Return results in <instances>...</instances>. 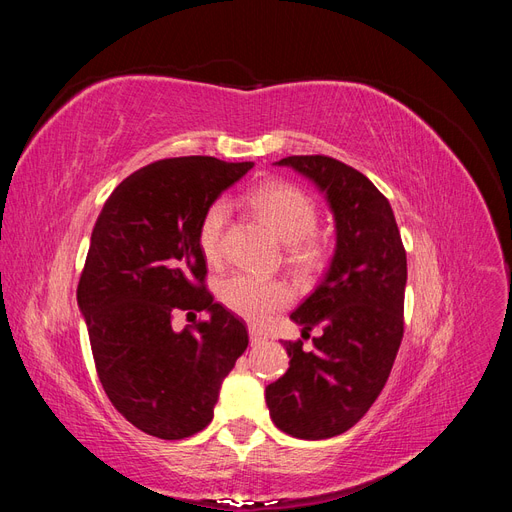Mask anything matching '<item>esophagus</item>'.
<instances>
[{"instance_id":"obj_1","label":"esophagus","mask_w":512,"mask_h":512,"mask_svg":"<svg viewBox=\"0 0 512 512\" xmlns=\"http://www.w3.org/2000/svg\"><path fill=\"white\" fill-rule=\"evenodd\" d=\"M267 339V335L262 333L260 329H256V327H250V344L252 346H256V344H262Z\"/></svg>"}]
</instances>
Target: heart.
I'll use <instances>...</instances> for the list:
<instances>
[{
	"label": "heart",
	"instance_id": "obj_1",
	"mask_svg": "<svg viewBox=\"0 0 512 512\" xmlns=\"http://www.w3.org/2000/svg\"><path fill=\"white\" fill-rule=\"evenodd\" d=\"M252 205L275 235L290 245V260L294 265L307 267L318 260L320 247L316 241L309 239L318 224V213L307 194L290 183H269L256 190ZM228 215V200L220 198L200 220L198 245L211 265H218L224 256V230ZM220 299L230 312L262 324L292 301V290L280 280L235 273L220 284Z\"/></svg>",
	"mask_w": 512,
	"mask_h": 512
}]
</instances>
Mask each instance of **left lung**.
Listing matches in <instances>:
<instances>
[{"label": "left lung", "instance_id": "left-lung-1", "mask_svg": "<svg viewBox=\"0 0 512 512\" xmlns=\"http://www.w3.org/2000/svg\"><path fill=\"white\" fill-rule=\"evenodd\" d=\"M288 166L312 181L335 220L331 265L290 320L314 350L282 342L290 367L265 389L277 429L301 440L348 431L365 416L389 380L404 337L406 252L393 209L374 183L327 156H290Z\"/></svg>", "mask_w": 512, "mask_h": 512}]
</instances>
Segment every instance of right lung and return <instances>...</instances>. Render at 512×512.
I'll return each instance as SVG.
<instances>
[{"label": "right lung", "mask_w": 512, "mask_h": 512, "mask_svg": "<svg viewBox=\"0 0 512 512\" xmlns=\"http://www.w3.org/2000/svg\"><path fill=\"white\" fill-rule=\"evenodd\" d=\"M252 166L207 156L153 162L117 185L91 232L76 303L108 399L149 436L181 440L205 429L250 342L245 324L200 286L198 226ZM177 308L210 318L175 332Z\"/></svg>", "instance_id": "1"}]
</instances>
